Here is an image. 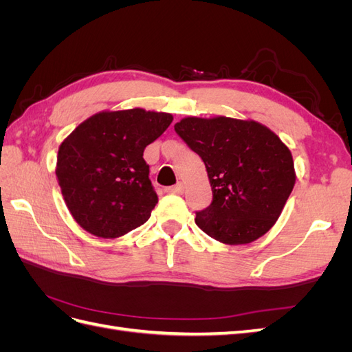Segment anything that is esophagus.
Returning a JSON list of instances; mask_svg holds the SVG:
<instances>
[{
  "label": "esophagus",
  "mask_w": 352,
  "mask_h": 352,
  "mask_svg": "<svg viewBox=\"0 0 352 352\" xmlns=\"http://www.w3.org/2000/svg\"><path fill=\"white\" fill-rule=\"evenodd\" d=\"M166 192L167 194H177V195L184 194V184L182 182H177L173 186H168V188H166Z\"/></svg>",
  "instance_id": "34e87169"
}]
</instances>
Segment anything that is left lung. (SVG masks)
Returning a JSON list of instances; mask_svg holds the SVG:
<instances>
[{"label": "left lung", "mask_w": 352, "mask_h": 352, "mask_svg": "<svg viewBox=\"0 0 352 352\" xmlns=\"http://www.w3.org/2000/svg\"><path fill=\"white\" fill-rule=\"evenodd\" d=\"M176 133L206 164L211 204L197 226L228 245L250 243L279 219L295 185L292 154L267 127L230 117H186Z\"/></svg>", "instance_id": "obj_1"}]
</instances>
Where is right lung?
<instances>
[{"mask_svg":"<svg viewBox=\"0 0 352 352\" xmlns=\"http://www.w3.org/2000/svg\"><path fill=\"white\" fill-rule=\"evenodd\" d=\"M172 120L168 113L142 109L102 111L80 123L61 142L56 175L80 228L113 239L150 219L158 197L148 177L144 150Z\"/></svg>","mask_w":352,"mask_h":352,"instance_id":"obj_1","label":"right lung"}]
</instances>
